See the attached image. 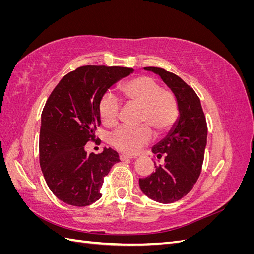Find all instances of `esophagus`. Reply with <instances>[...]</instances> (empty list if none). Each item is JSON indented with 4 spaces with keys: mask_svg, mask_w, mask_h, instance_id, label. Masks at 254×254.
Segmentation results:
<instances>
[{
    "mask_svg": "<svg viewBox=\"0 0 254 254\" xmlns=\"http://www.w3.org/2000/svg\"><path fill=\"white\" fill-rule=\"evenodd\" d=\"M130 159H132V157L127 156V155H120V160L121 161H128Z\"/></svg>",
    "mask_w": 254,
    "mask_h": 254,
    "instance_id": "esophagus-1",
    "label": "esophagus"
}]
</instances>
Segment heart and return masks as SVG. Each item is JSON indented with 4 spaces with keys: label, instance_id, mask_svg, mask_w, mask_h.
I'll use <instances>...</instances> for the list:
<instances>
[{
    "label": "heart",
    "instance_id": "b5f03b06",
    "mask_svg": "<svg viewBox=\"0 0 254 254\" xmlns=\"http://www.w3.org/2000/svg\"><path fill=\"white\" fill-rule=\"evenodd\" d=\"M127 103L141 106L139 127L122 126L110 136L114 148L124 153H136L152 139V128L157 134H164L175 126L179 118V106L172 91L163 89L149 76H140L126 81L122 87ZM122 102L111 92L99 101L98 111L102 123L113 127L120 119Z\"/></svg>",
    "mask_w": 254,
    "mask_h": 254
}]
</instances>
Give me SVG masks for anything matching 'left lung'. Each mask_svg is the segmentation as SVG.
<instances>
[{"label":"left lung","mask_w":254,"mask_h":254,"mask_svg":"<svg viewBox=\"0 0 254 254\" xmlns=\"http://www.w3.org/2000/svg\"><path fill=\"white\" fill-rule=\"evenodd\" d=\"M158 74L172 89L179 106L180 117L164 140L153 146L163 164L139 183L143 193L161 203H172L189 194L201 173L206 145L207 126L202 107L193 88L179 76L164 68L146 66Z\"/></svg>","instance_id":"1"}]
</instances>
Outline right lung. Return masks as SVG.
<instances>
[{
    "mask_svg": "<svg viewBox=\"0 0 254 254\" xmlns=\"http://www.w3.org/2000/svg\"><path fill=\"white\" fill-rule=\"evenodd\" d=\"M124 66L83 65L67 73L53 90L41 114L39 161L48 187L61 201L86 206L102 197L104 178L119 153L95 155L84 145L96 142L99 101L113 83L132 73Z\"/></svg>",
    "mask_w": 254,
    "mask_h": 254,
    "instance_id": "right-lung-1",
    "label": "right lung"
}]
</instances>
